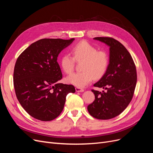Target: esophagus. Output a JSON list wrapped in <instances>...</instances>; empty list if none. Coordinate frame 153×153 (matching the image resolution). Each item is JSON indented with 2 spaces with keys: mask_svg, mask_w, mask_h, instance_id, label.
Listing matches in <instances>:
<instances>
[{
  "mask_svg": "<svg viewBox=\"0 0 153 153\" xmlns=\"http://www.w3.org/2000/svg\"><path fill=\"white\" fill-rule=\"evenodd\" d=\"M75 90L78 92H84V90L83 89H82V88H80V87H76L75 88Z\"/></svg>",
  "mask_w": 153,
  "mask_h": 153,
  "instance_id": "1",
  "label": "esophagus"
}]
</instances>
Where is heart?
<instances>
[{
  "instance_id": "1",
  "label": "heart",
  "mask_w": 153,
  "mask_h": 153,
  "mask_svg": "<svg viewBox=\"0 0 153 153\" xmlns=\"http://www.w3.org/2000/svg\"><path fill=\"white\" fill-rule=\"evenodd\" d=\"M72 57L69 53H64L60 58L59 64L67 74L74 70L75 62L83 61L81 69L83 71L73 73L67 77L66 80L78 87H84L93 80L101 78L107 70L109 56L105 51L98 50L94 46L86 41H81L73 45L71 48Z\"/></svg>"
}]
</instances>
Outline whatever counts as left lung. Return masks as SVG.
I'll return each mask as SVG.
<instances>
[{
  "label": "left lung",
  "mask_w": 153,
  "mask_h": 153,
  "mask_svg": "<svg viewBox=\"0 0 153 153\" xmlns=\"http://www.w3.org/2000/svg\"><path fill=\"white\" fill-rule=\"evenodd\" d=\"M94 39L109 47V64L103 76L94 84L105 91L92 90L95 100L87 110L94 118L110 119L121 114L131 102L137 84L136 67L130 53L118 41L107 37Z\"/></svg>",
  "instance_id": "obj_1"
}]
</instances>
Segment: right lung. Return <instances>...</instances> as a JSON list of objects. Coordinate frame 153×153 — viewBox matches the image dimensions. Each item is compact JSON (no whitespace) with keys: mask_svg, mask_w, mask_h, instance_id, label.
Segmentation results:
<instances>
[{"mask_svg":"<svg viewBox=\"0 0 153 153\" xmlns=\"http://www.w3.org/2000/svg\"><path fill=\"white\" fill-rule=\"evenodd\" d=\"M75 40L42 39L31 44L18 57L13 82L16 98L30 116L43 121L57 117L66 97L75 92L72 85L59 83L62 78L57 57Z\"/></svg>","mask_w":153,"mask_h":153,"instance_id":"right-lung-1","label":"right lung"}]
</instances>
